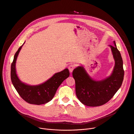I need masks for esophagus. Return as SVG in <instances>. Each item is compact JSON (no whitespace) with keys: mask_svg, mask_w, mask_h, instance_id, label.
Here are the masks:
<instances>
[{"mask_svg":"<svg viewBox=\"0 0 134 134\" xmlns=\"http://www.w3.org/2000/svg\"><path fill=\"white\" fill-rule=\"evenodd\" d=\"M75 67V66L74 65H73V64L70 65L69 66V67H68V69H69V71H70V72H72V71H73V70L74 69Z\"/></svg>","mask_w":134,"mask_h":134,"instance_id":"1","label":"esophagus"}]
</instances>
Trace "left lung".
<instances>
[{"mask_svg":"<svg viewBox=\"0 0 134 134\" xmlns=\"http://www.w3.org/2000/svg\"><path fill=\"white\" fill-rule=\"evenodd\" d=\"M111 48L115 61L111 75L105 79L95 81L91 79L83 66L74 69L72 76L75 81L76 94L84 105L98 107L107 103L121 87L124 76L123 61L115 41Z\"/></svg>","mask_w":134,"mask_h":134,"instance_id":"8db88e82","label":"left lung"}]
</instances>
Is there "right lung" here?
<instances>
[{"instance_id": "obj_1", "label": "right lung", "mask_w": 134, "mask_h": 134, "mask_svg": "<svg viewBox=\"0 0 134 134\" xmlns=\"http://www.w3.org/2000/svg\"><path fill=\"white\" fill-rule=\"evenodd\" d=\"M23 44L15 54L11 65L10 77L12 84L20 97L26 102L36 105L47 103L53 99L59 86L69 77V70L66 68L55 73L50 79L40 85H30L22 82L17 75L15 65L18 53Z\"/></svg>"}]
</instances>
